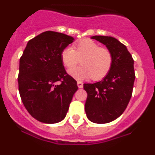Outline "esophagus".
Masks as SVG:
<instances>
[{"label": "esophagus", "instance_id": "esophagus-1", "mask_svg": "<svg viewBox=\"0 0 155 155\" xmlns=\"http://www.w3.org/2000/svg\"><path fill=\"white\" fill-rule=\"evenodd\" d=\"M77 86L79 88H83V87H84V84H83V83L80 81H78L77 82Z\"/></svg>", "mask_w": 155, "mask_h": 155}]
</instances>
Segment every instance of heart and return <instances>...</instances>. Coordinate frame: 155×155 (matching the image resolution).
Segmentation results:
<instances>
[{
    "mask_svg": "<svg viewBox=\"0 0 155 155\" xmlns=\"http://www.w3.org/2000/svg\"><path fill=\"white\" fill-rule=\"evenodd\" d=\"M81 58L82 66L73 69ZM63 65L69 70L70 75L78 80L91 78L100 80L106 77L113 65V55L110 49L100 45L95 41L84 39L75 42L71 47H65L61 53Z\"/></svg>",
    "mask_w": 155,
    "mask_h": 155,
    "instance_id": "obj_1",
    "label": "heart"
}]
</instances>
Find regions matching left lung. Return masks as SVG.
<instances>
[{
  "label": "left lung",
  "instance_id": "1",
  "mask_svg": "<svg viewBox=\"0 0 155 155\" xmlns=\"http://www.w3.org/2000/svg\"><path fill=\"white\" fill-rule=\"evenodd\" d=\"M102 42L113 55L111 70L102 81L84 84L87 97L85 112L88 119L97 124L109 123L121 115L132 94L134 61L125 45L110 36H92Z\"/></svg>",
  "mask_w": 155,
  "mask_h": 155
}]
</instances>
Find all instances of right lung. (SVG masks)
<instances>
[{"label":"right lung","mask_w":155,"mask_h":155,"mask_svg":"<svg viewBox=\"0 0 155 155\" xmlns=\"http://www.w3.org/2000/svg\"><path fill=\"white\" fill-rule=\"evenodd\" d=\"M74 41L64 34L45 31L27 42L19 59V91L30 114L55 124L65 117L77 82L66 72L61 53Z\"/></svg>","instance_id":"1"}]
</instances>
